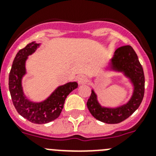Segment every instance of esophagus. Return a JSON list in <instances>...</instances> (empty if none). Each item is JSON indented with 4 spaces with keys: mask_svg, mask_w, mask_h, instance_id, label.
I'll list each match as a JSON object with an SVG mask.
<instances>
[{
    "mask_svg": "<svg viewBox=\"0 0 156 156\" xmlns=\"http://www.w3.org/2000/svg\"><path fill=\"white\" fill-rule=\"evenodd\" d=\"M77 81L79 84H83V83H87L88 78L84 74H81V75H78V78H77Z\"/></svg>",
    "mask_w": 156,
    "mask_h": 156,
    "instance_id": "1",
    "label": "esophagus"
}]
</instances>
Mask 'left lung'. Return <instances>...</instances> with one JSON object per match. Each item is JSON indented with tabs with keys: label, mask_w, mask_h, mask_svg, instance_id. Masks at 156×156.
<instances>
[{
	"label": "left lung",
	"mask_w": 156,
	"mask_h": 156,
	"mask_svg": "<svg viewBox=\"0 0 156 156\" xmlns=\"http://www.w3.org/2000/svg\"><path fill=\"white\" fill-rule=\"evenodd\" d=\"M112 70L122 72L133 85V93L127 104L115 108L102 107L94 90L87 103L89 111L95 119L107 124H117L131 116L140 106L144 96L145 78L142 65L133 48L127 45L117 48L111 60Z\"/></svg>",
	"instance_id": "1"
}]
</instances>
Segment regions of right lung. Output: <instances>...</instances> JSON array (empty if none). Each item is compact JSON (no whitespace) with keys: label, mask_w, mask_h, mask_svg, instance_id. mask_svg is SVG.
<instances>
[{"label":"right lung","mask_w":156,"mask_h":156,"mask_svg":"<svg viewBox=\"0 0 156 156\" xmlns=\"http://www.w3.org/2000/svg\"><path fill=\"white\" fill-rule=\"evenodd\" d=\"M40 44L32 42L18 51L9 75V89L16 110L21 116L35 124H45L60 116L67 95L78 87L76 82L60 86L44 101L34 103L27 99L23 90L22 78L26 73L25 63Z\"/></svg>","instance_id":"obj_1"}]
</instances>
